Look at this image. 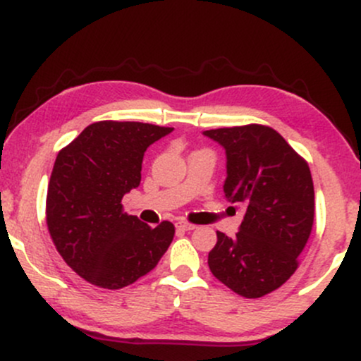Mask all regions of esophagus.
Listing matches in <instances>:
<instances>
[{"label": "esophagus", "mask_w": 361, "mask_h": 361, "mask_svg": "<svg viewBox=\"0 0 361 361\" xmlns=\"http://www.w3.org/2000/svg\"><path fill=\"white\" fill-rule=\"evenodd\" d=\"M176 227H178V229H181V231H193L197 226H195V224L181 221V222H176Z\"/></svg>", "instance_id": "1"}]
</instances>
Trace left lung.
<instances>
[{
	"mask_svg": "<svg viewBox=\"0 0 361 361\" xmlns=\"http://www.w3.org/2000/svg\"><path fill=\"white\" fill-rule=\"evenodd\" d=\"M226 149L224 195L243 204L239 233H217L209 268L246 299L267 295L299 267L314 224V183L307 161L271 127L250 123L205 130Z\"/></svg>",
	"mask_w": 361,
	"mask_h": 361,
	"instance_id": "1",
	"label": "left lung"
}]
</instances>
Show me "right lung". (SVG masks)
<instances>
[{
    "mask_svg": "<svg viewBox=\"0 0 361 361\" xmlns=\"http://www.w3.org/2000/svg\"><path fill=\"white\" fill-rule=\"evenodd\" d=\"M171 130L103 120L57 154L45 205L49 233L68 267L90 283L127 287L147 275L171 244V222L149 227L122 207L123 195L140 183L146 149Z\"/></svg>",
    "mask_w": 361,
    "mask_h": 361,
    "instance_id": "1",
    "label": "right lung"
}]
</instances>
